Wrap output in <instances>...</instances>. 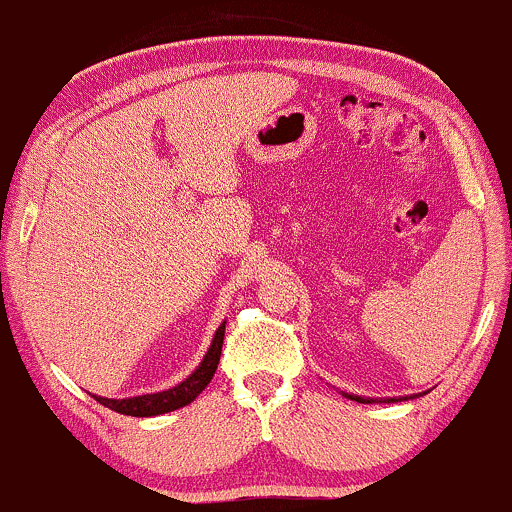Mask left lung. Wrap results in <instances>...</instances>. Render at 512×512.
Masks as SVG:
<instances>
[{
    "instance_id": "1",
    "label": "left lung",
    "mask_w": 512,
    "mask_h": 512,
    "mask_svg": "<svg viewBox=\"0 0 512 512\" xmlns=\"http://www.w3.org/2000/svg\"><path fill=\"white\" fill-rule=\"evenodd\" d=\"M342 395H344V398L356 400V403H400V400H410V398H415V395H400V398H361V395L344 393V390H342Z\"/></svg>"
}]
</instances>
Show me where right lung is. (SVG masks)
Returning <instances> with one entry per match:
<instances>
[{
    "label": "right lung",
    "instance_id": "right-lung-1",
    "mask_svg": "<svg viewBox=\"0 0 512 512\" xmlns=\"http://www.w3.org/2000/svg\"><path fill=\"white\" fill-rule=\"evenodd\" d=\"M224 327L227 322H222L214 332L210 349L205 351L202 361L197 364L195 371L190 373L185 381H180L178 386L161 390V393H144L134 395V398H102V395H92L97 403H102L104 408L119 412V415H131V417H153L163 415V412H173L178 408L190 405L202 390L207 388V383L212 381L214 371H217L219 356H222V344H224Z\"/></svg>",
    "mask_w": 512,
    "mask_h": 512
}]
</instances>
